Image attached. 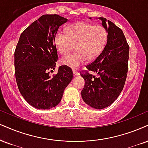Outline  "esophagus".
Here are the masks:
<instances>
[{"label":"esophagus","instance_id":"obj_1","mask_svg":"<svg viewBox=\"0 0 148 148\" xmlns=\"http://www.w3.org/2000/svg\"><path fill=\"white\" fill-rule=\"evenodd\" d=\"M73 75H74V76H76V75H79V73L77 71H76L75 69H73Z\"/></svg>","mask_w":148,"mask_h":148}]
</instances>
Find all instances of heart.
<instances>
[{
  "label": "heart",
  "mask_w": 148,
  "mask_h": 148,
  "mask_svg": "<svg viewBox=\"0 0 148 148\" xmlns=\"http://www.w3.org/2000/svg\"><path fill=\"white\" fill-rule=\"evenodd\" d=\"M107 38V30L103 27L82 21L72 24L67 33L59 32L55 38L57 51L62 55L68 54L75 45V51L62 58L60 62L75 68L86 60L93 61L104 49Z\"/></svg>",
  "instance_id": "b5f03b06"
}]
</instances>
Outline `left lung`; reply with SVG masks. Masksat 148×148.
Masks as SVG:
<instances>
[{"label": "left lung", "mask_w": 148, "mask_h": 148, "mask_svg": "<svg viewBox=\"0 0 148 148\" xmlns=\"http://www.w3.org/2000/svg\"><path fill=\"white\" fill-rule=\"evenodd\" d=\"M99 19L107 30V42L101 54L86 66L87 71L81 73L85 80L81 94L86 104L102 109L112 104L123 90L128 70L130 47L119 27L106 18ZM88 71L97 75L92 76Z\"/></svg>", "instance_id": "1"}]
</instances>
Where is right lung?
<instances>
[{
  "label": "right lung",
  "instance_id": "add662e5",
  "mask_svg": "<svg viewBox=\"0 0 148 148\" xmlns=\"http://www.w3.org/2000/svg\"><path fill=\"white\" fill-rule=\"evenodd\" d=\"M68 19L46 14L23 31L14 52L15 75L20 92L33 107L46 110L56 106L73 77L70 67L62 65L53 77L58 51L55 38Z\"/></svg>",
  "mask_w": 148,
  "mask_h": 148
}]
</instances>
